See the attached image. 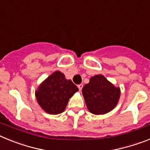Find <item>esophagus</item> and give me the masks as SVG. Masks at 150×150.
<instances>
[{
    "label": "esophagus",
    "mask_w": 150,
    "mask_h": 150,
    "mask_svg": "<svg viewBox=\"0 0 150 150\" xmlns=\"http://www.w3.org/2000/svg\"><path fill=\"white\" fill-rule=\"evenodd\" d=\"M77 86H78V88H79V91H81L82 88H83V84H79V85H78Z\"/></svg>",
    "instance_id": "34e87169"
}]
</instances>
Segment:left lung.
Wrapping results in <instances>:
<instances>
[{
	"label": "left lung",
	"mask_w": 150,
	"mask_h": 150,
	"mask_svg": "<svg viewBox=\"0 0 150 150\" xmlns=\"http://www.w3.org/2000/svg\"><path fill=\"white\" fill-rule=\"evenodd\" d=\"M82 92L87 108L95 115H103L112 110L121 95L120 87L115 86L102 74L91 76Z\"/></svg>",
	"instance_id": "obj_1"
}]
</instances>
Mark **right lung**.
<instances>
[{
  "label": "right lung",
  "mask_w": 150,
  "mask_h": 150,
  "mask_svg": "<svg viewBox=\"0 0 150 150\" xmlns=\"http://www.w3.org/2000/svg\"><path fill=\"white\" fill-rule=\"evenodd\" d=\"M79 91L71 79L56 71L39 85L35 97L40 107L49 114L57 115L65 110L69 99Z\"/></svg>",
  "instance_id": "right-lung-1"
}]
</instances>
